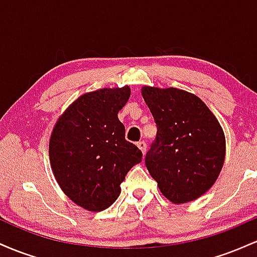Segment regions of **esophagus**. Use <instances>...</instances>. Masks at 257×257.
<instances>
[{
	"label": "esophagus",
	"mask_w": 257,
	"mask_h": 257,
	"mask_svg": "<svg viewBox=\"0 0 257 257\" xmlns=\"http://www.w3.org/2000/svg\"><path fill=\"white\" fill-rule=\"evenodd\" d=\"M137 145H138L139 149H140V151L143 152L144 155H145V152H146V143H145V141H139Z\"/></svg>",
	"instance_id": "esophagus-1"
}]
</instances>
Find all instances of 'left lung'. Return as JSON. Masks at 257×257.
I'll use <instances>...</instances> for the list:
<instances>
[{"instance_id": "8db88e82", "label": "left lung", "mask_w": 257, "mask_h": 257, "mask_svg": "<svg viewBox=\"0 0 257 257\" xmlns=\"http://www.w3.org/2000/svg\"><path fill=\"white\" fill-rule=\"evenodd\" d=\"M157 137L145 164L162 194L174 204L203 196L223 167L226 139L215 114L198 96L178 88H141Z\"/></svg>"}]
</instances>
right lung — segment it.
Wrapping results in <instances>:
<instances>
[{"mask_svg": "<svg viewBox=\"0 0 257 257\" xmlns=\"http://www.w3.org/2000/svg\"><path fill=\"white\" fill-rule=\"evenodd\" d=\"M131 88H104L76 99L59 117L49 139V161L63 192L85 210L116 202L126 173L143 153L125 140L118 112Z\"/></svg>", "mask_w": 257, "mask_h": 257, "instance_id": "1", "label": "right lung"}]
</instances>
